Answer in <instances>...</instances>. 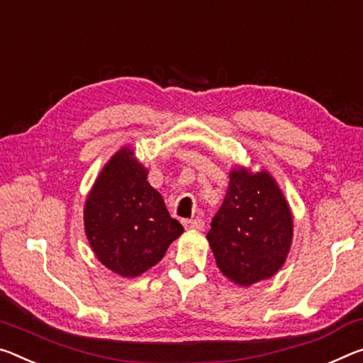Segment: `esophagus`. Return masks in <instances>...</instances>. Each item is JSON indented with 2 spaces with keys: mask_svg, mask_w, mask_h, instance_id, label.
<instances>
[{
  "mask_svg": "<svg viewBox=\"0 0 363 363\" xmlns=\"http://www.w3.org/2000/svg\"><path fill=\"white\" fill-rule=\"evenodd\" d=\"M182 223L186 229H203L205 226L203 220H200V218H195V220H184Z\"/></svg>",
  "mask_w": 363,
  "mask_h": 363,
  "instance_id": "obj_1",
  "label": "esophagus"
}]
</instances>
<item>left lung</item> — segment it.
Returning <instances> with one entry per match:
<instances>
[{"mask_svg": "<svg viewBox=\"0 0 363 363\" xmlns=\"http://www.w3.org/2000/svg\"><path fill=\"white\" fill-rule=\"evenodd\" d=\"M206 239L218 268L235 284L250 286L278 272L291 247L292 216L273 177L233 171Z\"/></svg>", "mask_w": 363, "mask_h": 363, "instance_id": "left-lung-1", "label": "left lung"}]
</instances>
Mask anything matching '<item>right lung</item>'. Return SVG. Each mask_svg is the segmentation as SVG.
I'll use <instances>...</instances> for the list:
<instances>
[{
	"label": "right lung",
	"instance_id": "add662e5",
	"mask_svg": "<svg viewBox=\"0 0 363 363\" xmlns=\"http://www.w3.org/2000/svg\"><path fill=\"white\" fill-rule=\"evenodd\" d=\"M84 221L96 258L125 278L157 264L184 231L129 148L103 168L85 203Z\"/></svg>",
	"mask_w": 363,
	"mask_h": 363
}]
</instances>
